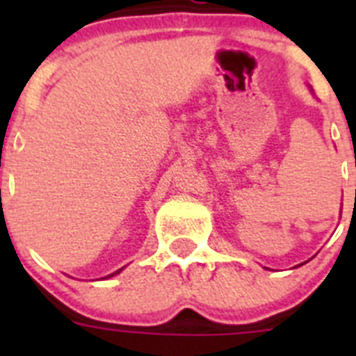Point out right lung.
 Masks as SVG:
<instances>
[{"label":"right lung","mask_w":356,"mask_h":356,"mask_svg":"<svg viewBox=\"0 0 356 356\" xmlns=\"http://www.w3.org/2000/svg\"><path fill=\"white\" fill-rule=\"evenodd\" d=\"M119 271H121V269H119ZM119 271H118V273H119ZM118 273H114V275H118ZM114 275H110V276H114Z\"/></svg>","instance_id":"right-lung-1"}]
</instances>
